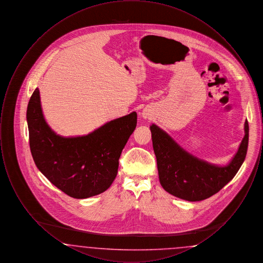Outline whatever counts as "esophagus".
Here are the masks:
<instances>
[{
    "label": "esophagus",
    "instance_id": "obj_1",
    "mask_svg": "<svg viewBox=\"0 0 263 263\" xmlns=\"http://www.w3.org/2000/svg\"><path fill=\"white\" fill-rule=\"evenodd\" d=\"M144 117H145V118H147V115H146V114H144Z\"/></svg>",
    "mask_w": 263,
    "mask_h": 263
}]
</instances>
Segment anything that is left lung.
Here are the masks:
<instances>
[{
  "label": "left lung",
  "mask_w": 263,
  "mask_h": 263,
  "mask_svg": "<svg viewBox=\"0 0 263 263\" xmlns=\"http://www.w3.org/2000/svg\"><path fill=\"white\" fill-rule=\"evenodd\" d=\"M150 129L161 185L172 195L183 200H204L219 192L237 175L247 156L250 130L248 120L238 152L224 166L192 156L160 127L152 124Z\"/></svg>",
  "instance_id": "8db88e82"
}]
</instances>
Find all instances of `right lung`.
Returning a JSON list of instances; mask_svg holds the SVG:
<instances>
[{
	"mask_svg": "<svg viewBox=\"0 0 263 263\" xmlns=\"http://www.w3.org/2000/svg\"><path fill=\"white\" fill-rule=\"evenodd\" d=\"M26 120L30 152L38 170L67 195L84 199L110 187L121 152L137 125V113L111 120L85 136L62 137L46 123L35 88Z\"/></svg>",
	"mask_w": 263,
	"mask_h": 263,
	"instance_id": "right-lung-1",
	"label": "right lung"
}]
</instances>
